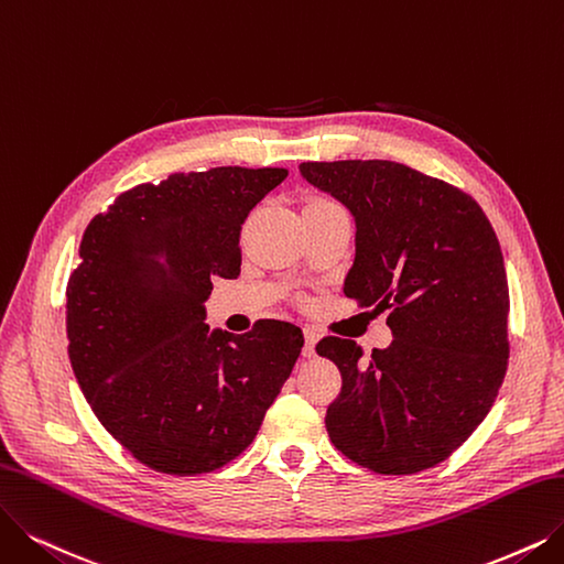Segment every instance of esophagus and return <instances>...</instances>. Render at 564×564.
I'll use <instances>...</instances> for the list:
<instances>
[{
    "mask_svg": "<svg viewBox=\"0 0 564 564\" xmlns=\"http://www.w3.org/2000/svg\"><path fill=\"white\" fill-rule=\"evenodd\" d=\"M317 340H319V333L314 328H305V347H303L305 356H314V345H317Z\"/></svg>",
    "mask_w": 564,
    "mask_h": 564,
    "instance_id": "obj_1",
    "label": "esophagus"
}]
</instances>
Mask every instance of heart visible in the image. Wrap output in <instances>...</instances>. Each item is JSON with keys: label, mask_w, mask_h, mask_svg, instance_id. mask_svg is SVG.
Returning <instances> with one entry per match:
<instances>
[{"label": "heart", "mask_w": 564, "mask_h": 564, "mask_svg": "<svg viewBox=\"0 0 564 564\" xmlns=\"http://www.w3.org/2000/svg\"><path fill=\"white\" fill-rule=\"evenodd\" d=\"M310 206H333V200H328V198H310L307 204H305V208H310Z\"/></svg>", "instance_id": "heart-1"}]
</instances>
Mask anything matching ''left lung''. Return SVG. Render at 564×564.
Here are the masks:
<instances>
[{"instance_id":"obj_1","label":"left lung","mask_w":564,"mask_h":564,"mask_svg":"<svg viewBox=\"0 0 564 564\" xmlns=\"http://www.w3.org/2000/svg\"><path fill=\"white\" fill-rule=\"evenodd\" d=\"M356 217L345 296L389 310L393 343L364 364L354 340L317 354L343 375L326 410L337 452L377 475H416L477 431L509 364V284L498 236L467 192L384 160L303 162Z\"/></svg>"}]
</instances>
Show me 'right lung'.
<instances>
[{
	"instance_id": "add662e5",
	"label": "right lung",
	"mask_w": 564,
	"mask_h": 564,
	"mask_svg": "<svg viewBox=\"0 0 564 564\" xmlns=\"http://www.w3.org/2000/svg\"><path fill=\"white\" fill-rule=\"evenodd\" d=\"M286 169L217 166L137 185L87 224L66 282V349L106 431L162 475H206L257 437L303 347L261 319L204 324L213 278L240 275V229Z\"/></svg>"
}]
</instances>
